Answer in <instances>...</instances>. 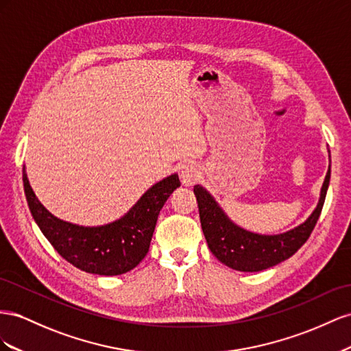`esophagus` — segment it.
Returning <instances> with one entry per match:
<instances>
[{
	"label": "esophagus",
	"mask_w": 351,
	"mask_h": 351,
	"mask_svg": "<svg viewBox=\"0 0 351 351\" xmlns=\"http://www.w3.org/2000/svg\"><path fill=\"white\" fill-rule=\"evenodd\" d=\"M179 178H181V182L184 186H193L199 178V172L197 166L188 163L182 165L179 167Z\"/></svg>",
	"instance_id": "esophagus-1"
}]
</instances>
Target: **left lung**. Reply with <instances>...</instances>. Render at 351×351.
<instances>
[{
    "label": "left lung",
    "mask_w": 351,
    "mask_h": 351,
    "mask_svg": "<svg viewBox=\"0 0 351 351\" xmlns=\"http://www.w3.org/2000/svg\"><path fill=\"white\" fill-rule=\"evenodd\" d=\"M329 179H331V166L326 172L319 203L313 213L302 225L278 235H260L239 228L225 215L216 199L202 185H195L194 194L198 203L199 222L210 252L219 262L239 272H260L284 262L297 253V250L312 234L322 212Z\"/></svg>",
    "instance_id": "8db88e82"
}]
</instances>
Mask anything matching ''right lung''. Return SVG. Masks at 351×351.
Returning <instances> with one entry per match:
<instances>
[{"instance_id": "add662e5", "label": "right lung", "mask_w": 351, "mask_h": 351, "mask_svg": "<svg viewBox=\"0 0 351 351\" xmlns=\"http://www.w3.org/2000/svg\"><path fill=\"white\" fill-rule=\"evenodd\" d=\"M29 210L57 253L88 274L114 276L132 270L147 256L160 210L181 181L176 173L154 184L120 219L101 226H79L56 217L41 204L23 166Z\"/></svg>"}]
</instances>
